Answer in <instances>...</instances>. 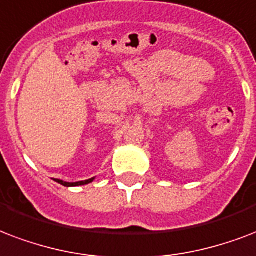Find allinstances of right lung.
I'll list each match as a JSON object with an SVG mask.
<instances>
[{
	"label": "right lung",
	"instance_id": "obj_1",
	"mask_svg": "<svg viewBox=\"0 0 256 256\" xmlns=\"http://www.w3.org/2000/svg\"><path fill=\"white\" fill-rule=\"evenodd\" d=\"M54 181L58 182V184L64 185V186H78V185L90 184V182H92L94 178H90V180H86V181H78V182H66V181H62V180H54Z\"/></svg>",
	"mask_w": 256,
	"mask_h": 256
}]
</instances>
